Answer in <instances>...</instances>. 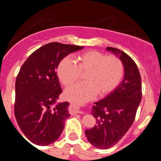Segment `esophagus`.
Listing matches in <instances>:
<instances>
[{
    "instance_id": "esophagus-1",
    "label": "esophagus",
    "mask_w": 161,
    "mask_h": 161,
    "mask_svg": "<svg viewBox=\"0 0 161 161\" xmlns=\"http://www.w3.org/2000/svg\"><path fill=\"white\" fill-rule=\"evenodd\" d=\"M72 106H73V108L75 109V113L76 114H79V113H81V111L80 110V107L78 106H76V105H75V104H72Z\"/></svg>"
}]
</instances>
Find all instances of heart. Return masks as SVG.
Listing matches in <instances>:
<instances>
[{
    "mask_svg": "<svg viewBox=\"0 0 161 161\" xmlns=\"http://www.w3.org/2000/svg\"><path fill=\"white\" fill-rule=\"evenodd\" d=\"M76 64L68 57L61 59L56 74L64 86H70L85 73V82L76 84L65 91V97L71 102L81 104L112 93L123 79L124 66L119 58L106 55L97 51H89L76 56Z\"/></svg>",
    "mask_w": 161,
    "mask_h": 161,
    "instance_id": "1",
    "label": "heart"
}]
</instances>
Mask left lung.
I'll use <instances>...</instances> for the list:
<instances>
[{"label": "left lung", "instance_id": "8db88e82", "mask_svg": "<svg viewBox=\"0 0 161 161\" xmlns=\"http://www.w3.org/2000/svg\"><path fill=\"white\" fill-rule=\"evenodd\" d=\"M106 50L119 55L125 75L114 91L93 106L92 114L97 125L85 130V136L91 144L99 149L114 146L128 131L142 98L141 76L135 61L117 48L108 47Z\"/></svg>", "mask_w": 161, "mask_h": 161}]
</instances>
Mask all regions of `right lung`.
Here are the masks:
<instances>
[{
    "label": "right lung",
    "mask_w": 161,
    "mask_h": 161,
    "mask_svg": "<svg viewBox=\"0 0 161 161\" xmlns=\"http://www.w3.org/2000/svg\"><path fill=\"white\" fill-rule=\"evenodd\" d=\"M84 47L50 42L37 49L22 64L15 83L14 114L25 136L36 145L55 142L70 114L67 102L56 104L62 93L55 68L68 54Z\"/></svg>",
    "instance_id": "1"
}]
</instances>
